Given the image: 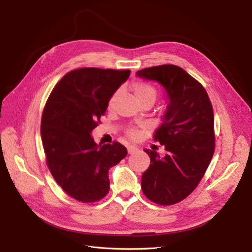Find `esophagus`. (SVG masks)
<instances>
[{
	"instance_id": "esophagus-1",
	"label": "esophagus",
	"mask_w": 252,
	"mask_h": 252,
	"mask_svg": "<svg viewBox=\"0 0 252 252\" xmlns=\"http://www.w3.org/2000/svg\"><path fill=\"white\" fill-rule=\"evenodd\" d=\"M127 151L129 155H132L134 152L138 151V147L134 146V145H129V146H127Z\"/></svg>"
}]
</instances>
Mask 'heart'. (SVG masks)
Instances as JSON below:
<instances>
[{
  "label": "heart",
  "instance_id": "b5f03b06",
  "mask_svg": "<svg viewBox=\"0 0 252 252\" xmlns=\"http://www.w3.org/2000/svg\"><path fill=\"white\" fill-rule=\"evenodd\" d=\"M132 91L136 97V100L142 105L144 103H152L154 104L156 102L157 98V91L156 89L152 87L149 84L146 83H134L132 85ZM119 95V91L114 93L113 95L111 96L110 101H109V107L114 104L116 102L117 97ZM129 135L130 136H135L136 135V131L135 130H130L129 131Z\"/></svg>",
  "mask_w": 252,
  "mask_h": 252
}]
</instances>
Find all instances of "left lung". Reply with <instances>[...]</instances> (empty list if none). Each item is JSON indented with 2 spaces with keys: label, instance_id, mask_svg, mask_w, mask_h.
Listing matches in <instances>:
<instances>
[{
  "label": "left lung",
  "instance_id": "obj_1",
  "mask_svg": "<svg viewBox=\"0 0 252 252\" xmlns=\"http://www.w3.org/2000/svg\"><path fill=\"white\" fill-rule=\"evenodd\" d=\"M135 74L161 85L168 101L155 134L167 155L144 149L151 163L142 174V190L152 202L172 205L193 191L208 168L215 151L212 106L204 87L179 66H155Z\"/></svg>",
  "mask_w": 252,
  "mask_h": 252
}]
</instances>
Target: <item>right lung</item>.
<instances>
[{
    "instance_id": "obj_1",
    "label": "right lung",
    "mask_w": 252,
    "mask_h": 252,
    "mask_svg": "<svg viewBox=\"0 0 252 252\" xmlns=\"http://www.w3.org/2000/svg\"><path fill=\"white\" fill-rule=\"evenodd\" d=\"M130 70L80 68L53 88L42 117L41 138L48 168L64 191L83 203L109 191L108 172L127 156L123 145L96 144L91 132Z\"/></svg>"
}]
</instances>
